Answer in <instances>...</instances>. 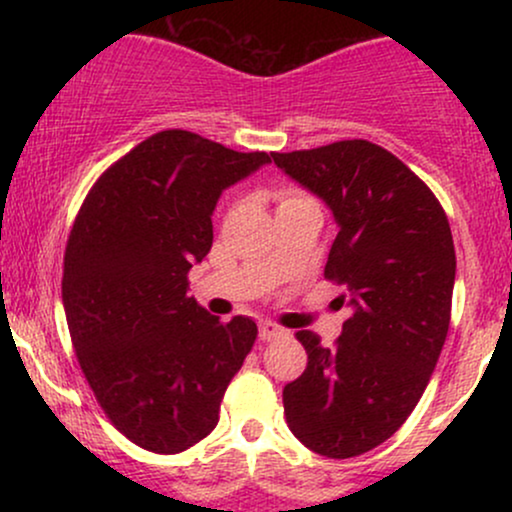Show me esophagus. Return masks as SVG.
Listing matches in <instances>:
<instances>
[{"instance_id":"34e87169","label":"esophagus","mask_w":512,"mask_h":512,"mask_svg":"<svg viewBox=\"0 0 512 512\" xmlns=\"http://www.w3.org/2000/svg\"><path fill=\"white\" fill-rule=\"evenodd\" d=\"M284 330L281 327H276L274 322H262L260 325V339L262 342H272V339H279Z\"/></svg>"}]
</instances>
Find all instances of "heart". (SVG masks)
<instances>
[{
    "mask_svg": "<svg viewBox=\"0 0 512 512\" xmlns=\"http://www.w3.org/2000/svg\"><path fill=\"white\" fill-rule=\"evenodd\" d=\"M303 195H296V192H286L284 197H281V202H291V199H301Z\"/></svg>",
    "mask_w": 512,
    "mask_h": 512,
    "instance_id": "heart-1",
    "label": "heart"
}]
</instances>
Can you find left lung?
Instances as JSON below:
<instances>
[{
  "instance_id": "1",
  "label": "left lung",
  "mask_w": 512,
  "mask_h": 512,
  "mask_svg": "<svg viewBox=\"0 0 512 512\" xmlns=\"http://www.w3.org/2000/svg\"><path fill=\"white\" fill-rule=\"evenodd\" d=\"M337 221L327 279L349 305L332 349L313 332L284 414L305 448L346 460L385 443L424 395L450 327L455 245L443 207L411 170L366 139L272 154Z\"/></svg>"
}]
</instances>
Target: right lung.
<instances>
[{
  "label": "right lung",
  "instance_id": "obj_1",
  "mask_svg": "<svg viewBox=\"0 0 512 512\" xmlns=\"http://www.w3.org/2000/svg\"><path fill=\"white\" fill-rule=\"evenodd\" d=\"M272 163L166 129L110 166L81 204L64 252L62 301L93 395L139 448L175 455L219 424L223 392L257 337L187 296L214 240L226 187Z\"/></svg>",
  "mask_w": 512,
  "mask_h": 512
}]
</instances>
